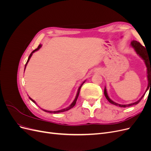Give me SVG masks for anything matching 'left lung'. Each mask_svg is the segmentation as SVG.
Here are the masks:
<instances>
[{"instance_id": "1", "label": "left lung", "mask_w": 151, "mask_h": 151, "mask_svg": "<svg viewBox=\"0 0 151 151\" xmlns=\"http://www.w3.org/2000/svg\"><path fill=\"white\" fill-rule=\"evenodd\" d=\"M130 45L132 47H133L134 48V50H135L136 53H137L144 60L145 62V64L146 65V67H147V79H148V83L149 84H150L151 86V60L150 59V56L149 55L148 53L147 52V50H146L145 48L142 46L139 42H137V41L133 40L131 42ZM149 84H148V86H149ZM148 89V87L147 89H146V91H147ZM145 91V92H146ZM104 94L105 97L107 99L108 101L113 104H115L116 106H119L120 107H123V108H125V107H129V106H133V105L137 104H138L140 101V100L143 98V97L144 96V95L145 94V93L142 95V96L137 101H136L135 103H131V104H118L115 102L113 101L112 100L109 98L108 93H107V91H106V88L104 87Z\"/></svg>"}]
</instances>
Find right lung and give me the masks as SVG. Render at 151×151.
<instances>
[{
    "instance_id": "obj_1",
    "label": "right lung",
    "mask_w": 151,
    "mask_h": 151,
    "mask_svg": "<svg viewBox=\"0 0 151 151\" xmlns=\"http://www.w3.org/2000/svg\"><path fill=\"white\" fill-rule=\"evenodd\" d=\"M41 47H42V45H39V46L38 47V48H36V49H35V50H34L33 52H32L31 53V54L29 55V57H28V60H27V62H26V65H25V68H26V65H27V63H28V62H29V59H30V58L31 57V56H32V55H33V53H34V52H35L36 51H37V50H38ZM25 68H24V69H25ZM85 83V81L84 82H83V83L81 84V85L79 86V89H78V91H77V94H76V98H75V99L74 100V101H73L72 103H71V104L69 106H68L67 108H64V109H60V110H58V111H47V110H45V109H42L44 111H45V112H48V113H61V112H63V111H68V110H69L70 109H71V108H72L73 107H74V106H75V104H76V101H77V98H78V96H79V93H80V89H81V86L83 85V84ZM29 98L32 101H33L34 103H35V104H36V102L34 101V100L33 99H31L30 97H29Z\"/></svg>"
}]
</instances>
